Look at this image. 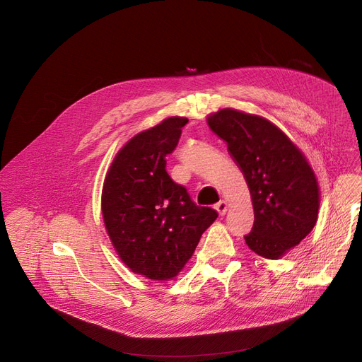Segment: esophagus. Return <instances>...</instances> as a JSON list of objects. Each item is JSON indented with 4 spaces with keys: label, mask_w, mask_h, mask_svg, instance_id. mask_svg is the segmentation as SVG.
<instances>
[{
    "label": "esophagus",
    "mask_w": 362,
    "mask_h": 362,
    "mask_svg": "<svg viewBox=\"0 0 362 362\" xmlns=\"http://www.w3.org/2000/svg\"><path fill=\"white\" fill-rule=\"evenodd\" d=\"M214 208H216L217 213H218L220 216H224L226 211H227V202H226V201H220V202L216 204Z\"/></svg>",
    "instance_id": "obj_1"
}]
</instances>
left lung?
Here are the masks:
<instances>
[{
    "label": "left lung",
    "mask_w": 362,
    "mask_h": 362,
    "mask_svg": "<svg viewBox=\"0 0 362 362\" xmlns=\"http://www.w3.org/2000/svg\"><path fill=\"white\" fill-rule=\"evenodd\" d=\"M248 183L254 226L245 235L255 254L277 259L313 230L318 183L307 158L272 122L223 108L206 119Z\"/></svg>",
    "instance_id": "obj_1"
}]
</instances>
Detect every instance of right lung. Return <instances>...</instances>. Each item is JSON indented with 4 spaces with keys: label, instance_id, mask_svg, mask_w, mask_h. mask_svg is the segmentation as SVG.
<instances>
[{
    "label": "right lung",
    "instance_id": "1",
    "mask_svg": "<svg viewBox=\"0 0 362 362\" xmlns=\"http://www.w3.org/2000/svg\"><path fill=\"white\" fill-rule=\"evenodd\" d=\"M185 117H168L133 136L111 163L103 187V217L122 261L152 280L177 276L202 233L218 217L198 206L165 170Z\"/></svg>",
    "mask_w": 362,
    "mask_h": 362
}]
</instances>
